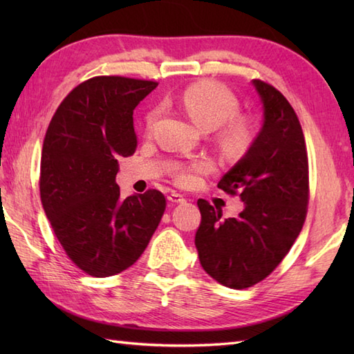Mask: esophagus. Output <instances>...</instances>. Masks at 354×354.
Instances as JSON below:
<instances>
[{
  "mask_svg": "<svg viewBox=\"0 0 354 354\" xmlns=\"http://www.w3.org/2000/svg\"><path fill=\"white\" fill-rule=\"evenodd\" d=\"M167 199L170 202H173V204H184V202H185V198L183 196V194H179L176 192H171L167 196Z\"/></svg>",
  "mask_w": 354,
  "mask_h": 354,
  "instance_id": "34e87169",
  "label": "esophagus"
}]
</instances>
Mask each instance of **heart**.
<instances>
[{
	"instance_id": "1",
	"label": "heart",
	"mask_w": 354,
	"mask_h": 354,
	"mask_svg": "<svg viewBox=\"0 0 354 354\" xmlns=\"http://www.w3.org/2000/svg\"><path fill=\"white\" fill-rule=\"evenodd\" d=\"M192 122L204 131L217 129V145L230 156L243 153L254 138V126L250 120L239 117V102L236 95L214 82H201L190 85L176 97ZM160 111L153 109L147 115V127L152 129ZM212 170L209 160H198L178 170L176 179L183 185H194L199 175Z\"/></svg>"
}]
</instances>
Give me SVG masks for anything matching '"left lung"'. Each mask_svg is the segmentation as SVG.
<instances>
[{"label":"left lung","instance_id":"1","mask_svg":"<svg viewBox=\"0 0 354 354\" xmlns=\"http://www.w3.org/2000/svg\"><path fill=\"white\" fill-rule=\"evenodd\" d=\"M263 109V124L250 149L217 183L245 204L237 217L199 199L194 236L205 272L231 289L266 278L295 242L309 202V162L301 124L286 97L261 80L251 82Z\"/></svg>","mask_w":354,"mask_h":354}]
</instances>
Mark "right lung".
I'll return each instance as SVG.
<instances>
[{
	"label": "right lung",
	"instance_id": "1",
	"mask_svg": "<svg viewBox=\"0 0 354 354\" xmlns=\"http://www.w3.org/2000/svg\"><path fill=\"white\" fill-rule=\"evenodd\" d=\"M156 82L93 77L59 104L45 133L39 190L66 255L84 272L111 277L145 252L165 209L161 192L120 198V156L137 147L133 109Z\"/></svg>",
	"mask_w": 354,
	"mask_h": 354
}]
</instances>
